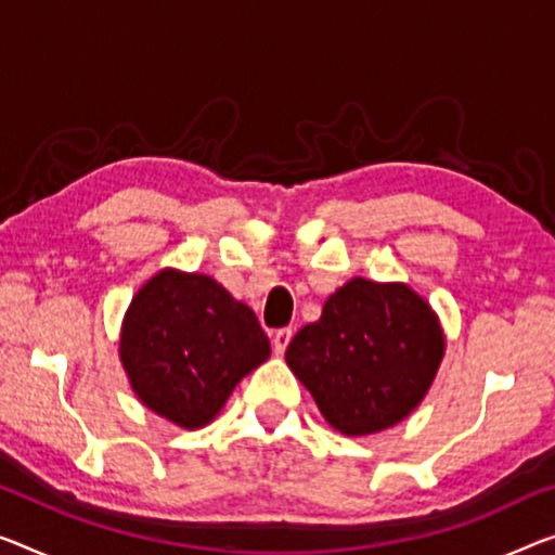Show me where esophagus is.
Listing matches in <instances>:
<instances>
[{
  "label": "esophagus",
  "instance_id": "34e87169",
  "mask_svg": "<svg viewBox=\"0 0 555 555\" xmlns=\"http://www.w3.org/2000/svg\"><path fill=\"white\" fill-rule=\"evenodd\" d=\"M292 336H294L292 328H279L274 338H271V341H274V351L279 353V357L286 351V346H288V341H292Z\"/></svg>",
  "mask_w": 555,
  "mask_h": 555
}]
</instances>
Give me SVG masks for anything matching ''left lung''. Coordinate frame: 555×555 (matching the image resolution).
Returning <instances> with one entry per match:
<instances>
[{"label": "left lung", "instance_id": "1", "mask_svg": "<svg viewBox=\"0 0 555 555\" xmlns=\"http://www.w3.org/2000/svg\"><path fill=\"white\" fill-rule=\"evenodd\" d=\"M443 359L436 313L406 284L351 279L286 349L319 411L346 436L399 424L418 406Z\"/></svg>", "mask_w": 555, "mask_h": 555}]
</instances>
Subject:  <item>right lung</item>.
I'll list each match as a JSON object with an SVG mask.
<instances>
[{
  "label": "right lung",
  "instance_id": "obj_1",
  "mask_svg": "<svg viewBox=\"0 0 555 555\" xmlns=\"http://www.w3.org/2000/svg\"><path fill=\"white\" fill-rule=\"evenodd\" d=\"M269 338L249 306L204 274L164 269L124 317L119 357L146 409L198 428L269 359Z\"/></svg>",
  "mask_w": 555,
  "mask_h": 555
}]
</instances>
